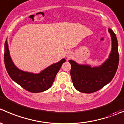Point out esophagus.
I'll return each instance as SVG.
<instances>
[{"instance_id":"esophagus-1","label":"esophagus","mask_w":124,"mask_h":124,"mask_svg":"<svg viewBox=\"0 0 124 124\" xmlns=\"http://www.w3.org/2000/svg\"><path fill=\"white\" fill-rule=\"evenodd\" d=\"M66 56H67V57H70V56H71V54H70V53H67V55H66Z\"/></svg>"}]
</instances>
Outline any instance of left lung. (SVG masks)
<instances>
[{
  "label": "left lung",
  "instance_id": "left-lung-1",
  "mask_svg": "<svg viewBox=\"0 0 124 124\" xmlns=\"http://www.w3.org/2000/svg\"><path fill=\"white\" fill-rule=\"evenodd\" d=\"M112 39V50L108 58L98 67L78 64L70 60L71 65V74L75 88L80 92H95L109 83L114 77L119 64L118 43L115 33L108 29Z\"/></svg>",
  "mask_w": 124,
  "mask_h": 124
}]
</instances>
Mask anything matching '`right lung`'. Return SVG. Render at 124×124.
Masks as SVG:
<instances>
[{"instance_id":"1","label":"right lung","mask_w":124,"mask_h":124,"mask_svg":"<svg viewBox=\"0 0 124 124\" xmlns=\"http://www.w3.org/2000/svg\"><path fill=\"white\" fill-rule=\"evenodd\" d=\"M4 61L6 69L12 80L29 92L38 93L47 91L52 86L56 74L66 60L62 59L38 74L22 71L15 65L11 59L7 39L5 43Z\"/></svg>"}]
</instances>
